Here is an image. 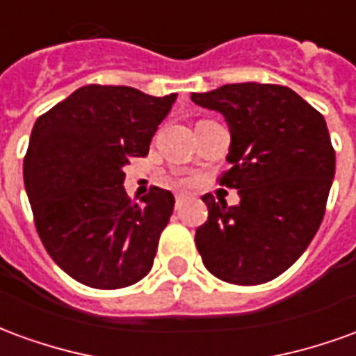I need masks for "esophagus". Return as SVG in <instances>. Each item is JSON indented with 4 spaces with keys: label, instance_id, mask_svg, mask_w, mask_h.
<instances>
[{
    "label": "esophagus",
    "instance_id": "esophagus-1",
    "mask_svg": "<svg viewBox=\"0 0 356 356\" xmlns=\"http://www.w3.org/2000/svg\"><path fill=\"white\" fill-rule=\"evenodd\" d=\"M185 200H186L185 194H177V196H175V209L181 208V206L185 204Z\"/></svg>",
    "mask_w": 356,
    "mask_h": 356
}]
</instances>
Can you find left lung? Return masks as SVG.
Returning a JSON list of instances; mask_svg holds the SVG:
<instances>
[{"label":"left lung","mask_w":356,"mask_h":356,"mask_svg":"<svg viewBox=\"0 0 356 356\" xmlns=\"http://www.w3.org/2000/svg\"><path fill=\"white\" fill-rule=\"evenodd\" d=\"M193 102L216 110L231 133L221 183L238 188V206L216 202L196 229V248L209 273L255 286L298 261L321 227L336 173L326 120L296 91L273 83H229Z\"/></svg>","instance_id":"8db88e82"}]
</instances>
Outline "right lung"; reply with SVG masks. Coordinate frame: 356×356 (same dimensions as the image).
I'll return each mask as SVG.
<instances>
[{
  "label": "right lung",
  "instance_id": "add662e5",
  "mask_svg": "<svg viewBox=\"0 0 356 356\" xmlns=\"http://www.w3.org/2000/svg\"><path fill=\"white\" fill-rule=\"evenodd\" d=\"M175 99L177 93L86 86L38 118L24 186L43 246L74 280L116 290L152 268L175 198L152 186L143 204H133L124 168L133 156L148 154Z\"/></svg>",
  "mask_w": 356,
  "mask_h": 356
}]
</instances>
